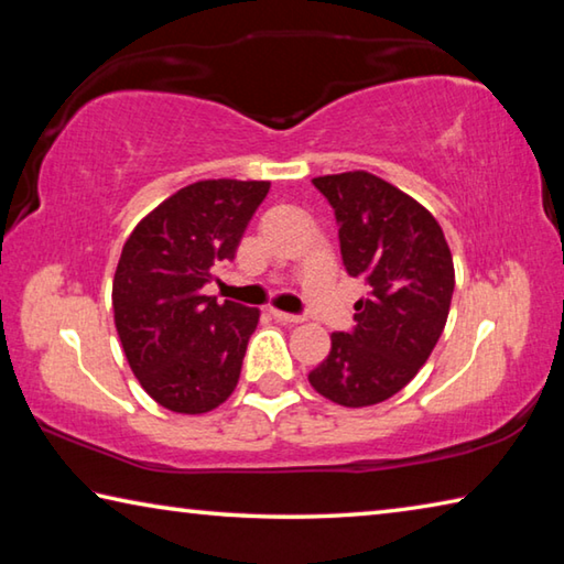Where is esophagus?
<instances>
[{
    "mask_svg": "<svg viewBox=\"0 0 564 564\" xmlns=\"http://www.w3.org/2000/svg\"><path fill=\"white\" fill-rule=\"evenodd\" d=\"M271 316L281 323H303V316H295V313H285V311H275V308H271Z\"/></svg>",
    "mask_w": 564,
    "mask_h": 564,
    "instance_id": "obj_1",
    "label": "esophagus"
}]
</instances>
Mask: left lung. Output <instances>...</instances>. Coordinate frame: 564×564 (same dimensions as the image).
<instances>
[{
	"label": "left lung",
	"instance_id": "1",
	"mask_svg": "<svg viewBox=\"0 0 564 564\" xmlns=\"http://www.w3.org/2000/svg\"><path fill=\"white\" fill-rule=\"evenodd\" d=\"M336 214L343 265L368 285L356 326L333 333L311 386L346 408L383 403L415 378L445 328L455 289L441 224L368 171L313 178Z\"/></svg>",
	"mask_w": 564,
	"mask_h": 564
}]
</instances>
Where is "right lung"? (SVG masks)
Here are the masks:
<instances>
[{
    "mask_svg": "<svg viewBox=\"0 0 564 564\" xmlns=\"http://www.w3.org/2000/svg\"><path fill=\"white\" fill-rule=\"evenodd\" d=\"M269 181H196L133 228L113 273V323L141 388L174 413H208L234 393L259 308L204 295L234 261Z\"/></svg>",
    "mask_w": 564,
    "mask_h": 564,
    "instance_id": "add662e5",
    "label": "right lung"
}]
</instances>
